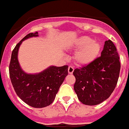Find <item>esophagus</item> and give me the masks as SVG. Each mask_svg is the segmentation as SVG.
<instances>
[{
	"label": "esophagus",
	"instance_id": "34e87169",
	"mask_svg": "<svg viewBox=\"0 0 129 129\" xmlns=\"http://www.w3.org/2000/svg\"><path fill=\"white\" fill-rule=\"evenodd\" d=\"M74 71V68L71 66H69V69H68V72H69V74H72V72Z\"/></svg>",
	"mask_w": 129,
	"mask_h": 129
}]
</instances>
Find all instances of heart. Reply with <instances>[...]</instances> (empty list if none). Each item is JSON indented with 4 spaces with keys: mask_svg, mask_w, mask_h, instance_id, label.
Masks as SVG:
<instances>
[{
    "mask_svg": "<svg viewBox=\"0 0 129 129\" xmlns=\"http://www.w3.org/2000/svg\"><path fill=\"white\" fill-rule=\"evenodd\" d=\"M74 48L80 49L75 55L76 62L80 64H88L98 57L100 53L101 45L89 37L83 36L76 40Z\"/></svg>",
    "mask_w": 129,
    "mask_h": 129,
    "instance_id": "1",
    "label": "heart"
}]
</instances>
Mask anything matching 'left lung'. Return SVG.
Listing matches in <instances>:
<instances>
[{
    "label": "left lung",
    "instance_id": "left-lung-1",
    "mask_svg": "<svg viewBox=\"0 0 129 129\" xmlns=\"http://www.w3.org/2000/svg\"><path fill=\"white\" fill-rule=\"evenodd\" d=\"M121 64L116 47L110 39L105 42L101 56L91 63L76 69L74 90L85 105H95L107 100L117 84Z\"/></svg>",
    "mask_w": 129,
    "mask_h": 129
}]
</instances>
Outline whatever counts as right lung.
Returning a JSON list of instances; mask_svg holds the SVG:
<instances>
[{
    "label": "right lung",
    "mask_w": 129,
    "mask_h": 129,
    "mask_svg": "<svg viewBox=\"0 0 129 129\" xmlns=\"http://www.w3.org/2000/svg\"><path fill=\"white\" fill-rule=\"evenodd\" d=\"M38 36V31L25 36L12 51L9 65L12 84L18 96L25 104L35 108H42L51 105L60 86L68 75L67 65L51 66L38 74H30L22 71L18 60V52L22 41L27 38Z\"/></svg>",
    "instance_id": "right-lung-1"
}]
</instances>
